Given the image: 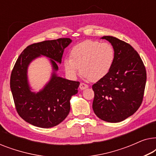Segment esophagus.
<instances>
[{
    "label": "esophagus",
    "mask_w": 156,
    "mask_h": 156,
    "mask_svg": "<svg viewBox=\"0 0 156 156\" xmlns=\"http://www.w3.org/2000/svg\"><path fill=\"white\" fill-rule=\"evenodd\" d=\"M88 88V85L84 84V83H81L80 85V89L81 90H84V89H86Z\"/></svg>",
    "instance_id": "obj_1"
}]
</instances>
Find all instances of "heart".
<instances>
[{
    "mask_svg": "<svg viewBox=\"0 0 156 156\" xmlns=\"http://www.w3.org/2000/svg\"><path fill=\"white\" fill-rule=\"evenodd\" d=\"M114 59L115 50L111 44L86 40L72 48L71 57L65 59L64 67L70 77H76L81 67L83 77L96 82L109 72Z\"/></svg>",
    "mask_w": 156,
    "mask_h": 156,
    "instance_id": "1",
    "label": "heart"
}]
</instances>
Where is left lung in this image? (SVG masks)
<instances>
[{"label": "left lung", "instance_id": "obj_1", "mask_svg": "<svg viewBox=\"0 0 156 156\" xmlns=\"http://www.w3.org/2000/svg\"><path fill=\"white\" fill-rule=\"evenodd\" d=\"M114 47L115 59L106 75L93 84L92 108L101 120L118 123L133 115L140 107L146 83V71L141 58L124 41L104 36Z\"/></svg>", "mask_w": 156, "mask_h": 156}]
</instances>
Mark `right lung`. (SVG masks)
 I'll return each mask as SVG.
<instances>
[{"mask_svg":"<svg viewBox=\"0 0 156 156\" xmlns=\"http://www.w3.org/2000/svg\"><path fill=\"white\" fill-rule=\"evenodd\" d=\"M71 42L69 38H59L32 44L17 59L10 76V89L17 112L26 122L37 127L51 128L69 114L70 99L77 94L80 83L58 76L56 72L64 50ZM41 55L50 58L53 72L48 84L35 93L30 90L27 68L33 59Z\"/></svg>","mask_w":156,"mask_h":156,"instance_id":"1","label":"right lung"}]
</instances>
